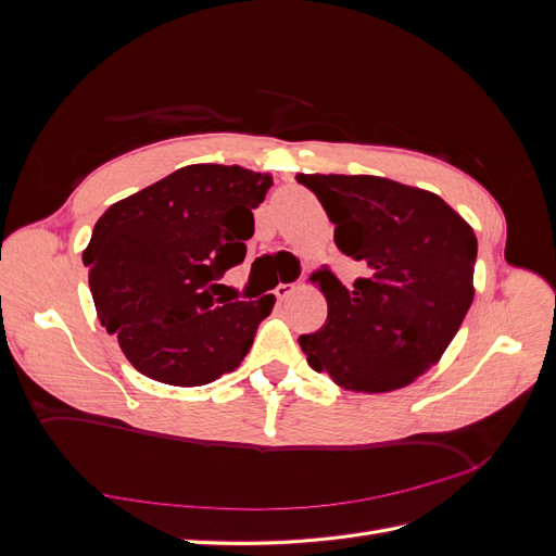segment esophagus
<instances>
[{"mask_svg": "<svg viewBox=\"0 0 556 556\" xmlns=\"http://www.w3.org/2000/svg\"><path fill=\"white\" fill-rule=\"evenodd\" d=\"M296 292V285L294 282H280L278 288L274 290V294L278 296V299H288V296H292Z\"/></svg>", "mask_w": 556, "mask_h": 556, "instance_id": "esophagus-1", "label": "esophagus"}]
</instances>
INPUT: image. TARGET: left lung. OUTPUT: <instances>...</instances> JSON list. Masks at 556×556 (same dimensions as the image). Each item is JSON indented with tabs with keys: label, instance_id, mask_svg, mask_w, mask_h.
Returning a JSON list of instances; mask_svg holds the SVG:
<instances>
[{
	"label": "left lung",
	"instance_id": "1",
	"mask_svg": "<svg viewBox=\"0 0 556 556\" xmlns=\"http://www.w3.org/2000/svg\"><path fill=\"white\" fill-rule=\"evenodd\" d=\"M296 180L327 211L343 255L366 264L352 290L327 266L313 276L329 315L323 329L299 336L311 368L350 392L410 384L441 359L473 304V229L439 194L390 178Z\"/></svg>",
	"mask_w": 556,
	"mask_h": 556
}]
</instances>
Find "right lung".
<instances>
[{"instance_id": "right-lung-1", "label": "right lung", "mask_w": 556, "mask_h": 556, "mask_svg": "<svg viewBox=\"0 0 556 556\" xmlns=\"http://www.w3.org/2000/svg\"><path fill=\"white\" fill-rule=\"evenodd\" d=\"M274 180L243 166L190 164L99 217L83 264L97 317L139 374L199 387L233 371L276 296H215L245 260Z\"/></svg>"}]
</instances>
